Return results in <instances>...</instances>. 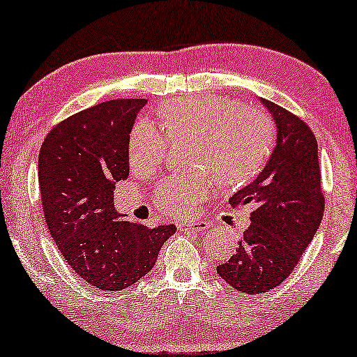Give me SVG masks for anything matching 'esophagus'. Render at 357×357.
Listing matches in <instances>:
<instances>
[{"mask_svg": "<svg viewBox=\"0 0 357 357\" xmlns=\"http://www.w3.org/2000/svg\"><path fill=\"white\" fill-rule=\"evenodd\" d=\"M177 228L180 229V231H195V233H202L206 231L207 228H209V225H207L206 222H178L177 223Z\"/></svg>", "mask_w": 357, "mask_h": 357, "instance_id": "esophagus-1", "label": "esophagus"}]
</instances>
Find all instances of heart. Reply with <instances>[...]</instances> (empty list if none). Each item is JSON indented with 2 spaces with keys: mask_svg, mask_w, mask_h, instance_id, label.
<instances>
[{
  "mask_svg": "<svg viewBox=\"0 0 357 357\" xmlns=\"http://www.w3.org/2000/svg\"><path fill=\"white\" fill-rule=\"evenodd\" d=\"M160 118L166 133L148 119L137 121L130 130L129 162L134 171L150 172L164 160L167 135L196 137L195 166L211 172L222 186L249 182L270 156L271 119L234 98L204 96L171 102L160 109ZM210 174L162 178L155 190L156 207L171 215H190L209 195Z\"/></svg>",
  "mask_w": 357,
  "mask_h": 357,
  "instance_id": "heart-1",
  "label": "heart"
}]
</instances>
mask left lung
<instances>
[{"instance_id": "obj_1", "label": "left lung", "mask_w": 357, "mask_h": 357, "mask_svg": "<svg viewBox=\"0 0 357 357\" xmlns=\"http://www.w3.org/2000/svg\"><path fill=\"white\" fill-rule=\"evenodd\" d=\"M278 128L276 148L254 182L229 197V204H250V225L236 254L217 266L233 289L257 295L290 276L324 215V193L316 137L303 119L260 98Z\"/></svg>"}]
</instances>
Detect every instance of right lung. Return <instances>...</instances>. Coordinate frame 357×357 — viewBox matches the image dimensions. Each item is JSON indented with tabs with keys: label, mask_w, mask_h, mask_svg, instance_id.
Wrapping results in <instances>:
<instances>
[{
	"label": "right lung",
	"mask_w": 357,
	"mask_h": 357,
	"mask_svg": "<svg viewBox=\"0 0 357 357\" xmlns=\"http://www.w3.org/2000/svg\"><path fill=\"white\" fill-rule=\"evenodd\" d=\"M145 98H116L54 126L38 158L43 212L56 245L86 282L132 286L155 266L175 225L148 228L114 211L113 191L129 177V134Z\"/></svg>",
	"instance_id": "1"
}]
</instances>
